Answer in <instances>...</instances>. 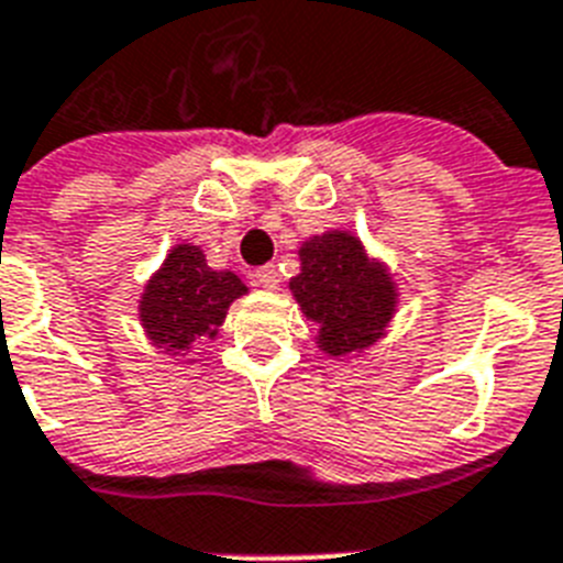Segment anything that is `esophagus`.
Listing matches in <instances>:
<instances>
[{"label": "esophagus", "mask_w": 563, "mask_h": 563, "mask_svg": "<svg viewBox=\"0 0 563 563\" xmlns=\"http://www.w3.org/2000/svg\"><path fill=\"white\" fill-rule=\"evenodd\" d=\"M254 283L263 286V289H277V286H280V272H277V266L257 268V272H254Z\"/></svg>", "instance_id": "esophagus-1"}]
</instances>
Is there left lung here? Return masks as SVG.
I'll use <instances>...</instances> for the list:
<instances>
[{
  "label": "left lung",
  "mask_w": 563,
  "mask_h": 563,
  "mask_svg": "<svg viewBox=\"0 0 563 563\" xmlns=\"http://www.w3.org/2000/svg\"><path fill=\"white\" fill-rule=\"evenodd\" d=\"M291 295L309 321L321 327L318 344L329 355H350L385 335L396 289L382 266L369 263L361 242L346 231H329L303 242L300 274Z\"/></svg>",
  "instance_id": "1"
}]
</instances>
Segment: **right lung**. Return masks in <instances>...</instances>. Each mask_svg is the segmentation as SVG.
I'll return each instance as SVG.
<instances>
[{
  "label": "right lung",
  "mask_w": 563,
  "mask_h": 563,
  "mask_svg": "<svg viewBox=\"0 0 563 563\" xmlns=\"http://www.w3.org/2000/svg\"><path fill=\"white\" fill-rule=\"evenodd\" d=\"M245 291L234 272H213L196 245H178L144 289L141 323L164 353L185 355L196 341L217 338L228 306Z\"/></svg>",
  "instance_id": "right-lung-1"
}]
</instances>
